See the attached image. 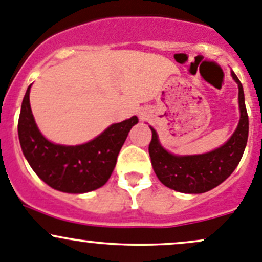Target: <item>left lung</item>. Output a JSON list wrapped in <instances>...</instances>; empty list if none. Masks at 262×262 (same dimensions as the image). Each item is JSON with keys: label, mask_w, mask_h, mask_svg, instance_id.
Here are the masks:
<instances>
[{"label": "left lung", "mask_w": 262, "mask_h": 262, "mask_svg": "<svg viewBox=\"0 0 262 262\" xmlns=\"http://www.w3.org/2000/svg\"><path fill=\"white\" fill-rule=\"evenodd\" d=\"M232 78L238 84L239 121L231 138L223 146L202 155L179 156L162 147L152 126L149 156L158 180L165 186L184 194H202L221 185L238 166L248 138V115L242 83L232 71Z\"/></svg>", "instance_id": "obj_1"}]
</instances>
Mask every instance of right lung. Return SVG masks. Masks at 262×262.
I'll return each mask as SVG.
<instances>
[{
	"label": "right lung",
	"mask_w": 262,
	"mask_h": 262,
	"mask_svg": "<svg viewBox=\"0 0 262 262\" xmlns=\"http://www.w3.org/2000/svg\"><path fill=\"white\" fill-rule=\"evenodd\" d=\"M30 86L21 104L17 132L24 156L47 185L70 194H83L104 186L137 116L112 124L92 141L77 146L55 144L39 130L30 107Z\"/></svg>",
	"instance_id": "obj_1"
}]
</instances>
